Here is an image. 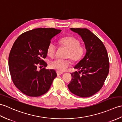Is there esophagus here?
<instances>
[{
	"label": "esophagus",
	"mask_w": 122,
	"mask_h": 122,
	"mask_svg": "<svg viewBox=\"0 0 122 122\" xmlns=\"http://www.w3.org/2000/svg\"><path fill=\"white\" fill-rule=\"evenodd\" d=\"M56 74H57L58 75H60L63 74V73L61 72H59V71H56Z\"/></svg>",
	"instance_id": "34e87169"
}]
</instances>
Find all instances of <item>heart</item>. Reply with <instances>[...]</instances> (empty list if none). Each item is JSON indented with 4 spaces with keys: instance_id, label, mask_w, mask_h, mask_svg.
Masks as SVG:
<instances>
[{
    "instance_id": "heart-1",
    "label": "heart",
    "mask_w": 122,
    "mask_h": 122,
    "mask_svg": "<svg viewBox=\"0 0 122 122\" xmlns=\"http://www.w3.org/2000/svg\"><path fill=\"white\" fill-rule=\"evenodd\" d=\"M61 46L68 49L66 54V58H69L73 62L80 61L84 54L85 50L83 47L80 45V42L78 39L72 36L64 37L59 41ZM56 47L53 42L48 44L47 52L48 55L52 57L56 53ZM70 64L68 59H56L50 62L49 66L52 69L59 72H63L66 70Z\"/></svg>"
}]
</instances>
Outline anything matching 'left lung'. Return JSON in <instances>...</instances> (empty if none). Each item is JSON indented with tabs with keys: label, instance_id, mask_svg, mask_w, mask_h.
<instances>
[{
	"label": "left lung",
	"instance_id": "8db88e82",
	"mask_svg": "<svg viewBox=\"0 0 122 122\" xmlns=\"http://www.w3.org/2000/svg\"><path fill=\"white\" fill-rule=\"evenodd\" d=\"M80 35L86 50L83 59L74 66L80 70L71 73L72 80L67 86L79 97H89L102 87L109 72V61L106 48L97 36L87 29L71 28Z\"/></svg>",
	"mask_w": 122,
	"mask_h": 122
}]
</instances>
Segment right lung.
Returning <instances> with one entry per match:
<instances>
[{
  "label": "right lung",
  "instance_id": "obj_1",
  "mask_svg": "<svg viewBox=\"0 0 122 122\" xmlns=\"http://www.w3.org/2000/svg\"><path fill=\"white\" fill-rule=\"evenodd\" d=\"M61 32L38 28L22 34L14 42L9 56V71L15 85L24 94L36 97L49 90L57 75L55 70L45 69L47 64L43 59L51 39ZM38 66L45 67L39 70Z\"/></svg>",
  "mask_w": 122,
  "mask_h": 122
}]
</instances>
